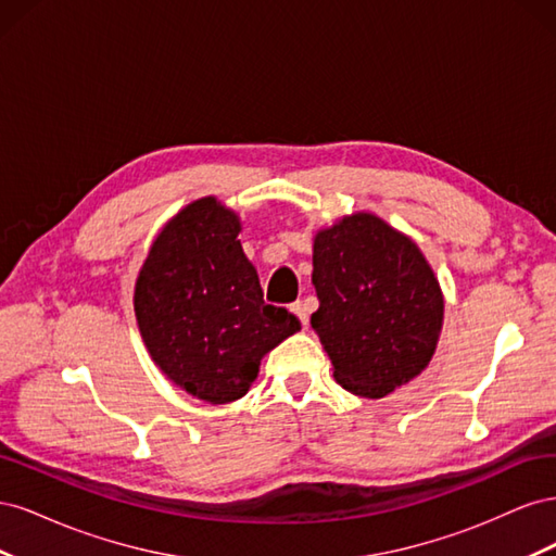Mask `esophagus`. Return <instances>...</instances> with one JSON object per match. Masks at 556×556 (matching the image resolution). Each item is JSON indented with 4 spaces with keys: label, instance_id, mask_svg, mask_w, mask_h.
<instances>
[{
    "label": "esophagus",
    "instance_id": "obj_1",
    "mask_svg": "<svg viewBox=\"0 0 556 556\" xmlns=\"http://www.w3.org/2000/svg\"><path fill=\"white\" fill-rule=\"evenodd\" d=\"M292 311L299 315L301 325L308 327V323H311V304H308V301H296V304H292Z\"/></svg>",
    "mask_w": 556,
    "mask_h": 556
}]
</instances>
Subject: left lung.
Here are the masks:
<instances>
[{
  "label": "left lung",
  "instance_id": "obj_1",
  "mask_svg": "<svg viewBox=\"0 0 556 556\" xmlns=\"http://www.w3.org/2000/svg\"><path fill=\"white\" fill-rule=\"evenodd\" d=\"M311 325L348 392L380 399L427 368L443 294L419 248L371 213L317 231Z\"/></svg>",
  "mask_w": 556,
  "mask_h": 556
}]
</instances>
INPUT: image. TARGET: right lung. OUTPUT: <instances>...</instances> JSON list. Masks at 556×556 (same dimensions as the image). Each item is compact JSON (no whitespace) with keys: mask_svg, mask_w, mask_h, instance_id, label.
I'll return each mask as SVG.
<instances>
[{"mask_svg":"<svg viewBox=\"0 0 556 556\" xmlns=\"http://www.w3.org/2000/svg\"><path fill=\"white\" fill-rule=\"evenodd\" d=\"M239 217L213 197L185 206L162 229L134 290L150 357L185 392L241 399L268 350L301 329L288 308L264 304Z\"/></svg>","mask_w":556,"mask_h":556,"instance_id":"right-lung-1","label":"right lung"}]
</instances>
